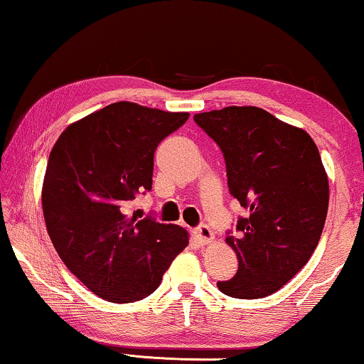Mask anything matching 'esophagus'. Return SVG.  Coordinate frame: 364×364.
Listing matches in <instances>:
<instances>
[{
	"label": "esophagus",
	"mask_w": 364,
	"mask_h": 364,
	"mask_svg": "<svg viewBox=\"0 0 364 364\" xmlns=\"http://www.w3.org/2000/svg\"><path fill=\"white\" fill-rule=\"evenodd\" d=\"M196 235H197L198 242H200L202 245H203V243H208V242L213 240V233L210 230V227L205 225V223H202V225H198L196 228Z\"/></svg>",
	"instance_id": "1"
}]
</instances>
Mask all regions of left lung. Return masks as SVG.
I'll return each mask as SVG.
<instances>
[{
	"instance_id": "left-lung-1",
	"label": "left lung",
	"mask_w": 364,
	"mask_h": 364,
	"mask_svg": "<svg viewBox=\"0 0 364 364\" xmlns=\"http://www.w3.org/2000/svg\"><path fill=\"white\" fill-rule=\"evenodd\" d=\"M193 121L220 147L228 191L247 210L225 238L238 270L218 290L242 300L272 295L306 265L325 227L330 188L318 147L260 107H223Z\"/></svg>"
}]
</instances>
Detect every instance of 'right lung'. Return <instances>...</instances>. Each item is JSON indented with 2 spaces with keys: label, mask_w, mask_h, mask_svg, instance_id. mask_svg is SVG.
Listing matches in <instances>:
<instances>
[{
  "label": "right lung",
  "mask_w": 364,
  "mask_h": 364,
  "mask_svg": "<svg viewBox=\"0 0 364 364\" xmlns=\"http://www.w3.org/2000/svg\"><path fill=\"white\" fill-rule=\"evenodd\" d=\"M187 112L114 102L74 122L54 144L43 183V212L58 255L94 295L132 303L157 290L188 245L182 227L127 215L152 188L154 152Z\"/></svg>",
  "instance_id": "obj_1"
}]
</instances>
